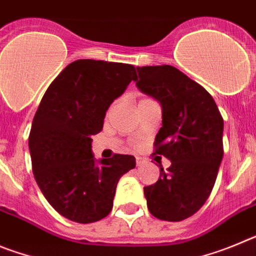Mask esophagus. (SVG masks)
Segmentation results:
<instances>
[{
    "label": "esophagus",
    "instance_id": "1",
    "mask_svg": "<svg viewBox=\"0 0 256 256\" xmlns=\"http://www.w3.org/2000/svg\"><path fill=\"white\" fill-rule=\"evenodd\" d=\"M144 158H140V156H137V158H136V164L138 165V166H140V165L144 164Z\"/></svg>",
    "mask_w": 256,
    "mask_h": 256
}]
</instances>
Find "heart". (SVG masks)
I'll use <instances>...</instances> for the list:
<instances>
[{
    "label": "heart",
    "mask_w": 256,
    "mask_h": 256,
    "mask_svg": "<svg viewBox=\"0 0 256 256\" xmlns=\"http://www.w3.org/2000/svg\"><path fill=\"white\" fill-rule=\"evenodd\" d=\"M142 100H144V98H142Z\"/></svg>",
    "instance_id": "1"
}]
</instances>
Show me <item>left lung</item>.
I'll list each match as a JSON object with an SVG mask.
<instances>
[{
	"label": "left lung",
	"mask_w": 256,
	"mask_h": 256,
	"mask_svg": "<svg viewBox=\"0 0 256 256\" xmlns=\"http://www.w3.org/2000/svg\"><path fill=\"white\" fill-rule=\"evenodd\" d=\"M136 86L162 104L155 155L170 160L158 182L144 187L148 208L160 220L194 216L212 194L223 158V118L212 94L172 65L137 68Z\"/></svg>",
	"instance_id": "8db88e82"
}]
</instances>
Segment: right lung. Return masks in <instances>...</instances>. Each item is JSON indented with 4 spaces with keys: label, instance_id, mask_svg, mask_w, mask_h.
Segmentation results:
<instances>
[{
    "label": "right lung",
    "instance_id": "obj_1",
    "mask_svg": "<svg viewBox=\"0 0 256 256\" xmlns=\"http://www.w3.org/2000/svg\"><path fill=\"white\" fill-rule=\"evenodd\" d=\"M136 78L133 65L76 60L40 100L29 133L33 174L51 206L70 220L92 223L108 216L118 182L136 166L133 156L120 154L97 165L91 144L108 106Z\"/></svg>",
    "mask_w": 256,
    "mask_h": 256
}]
</instances>
